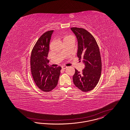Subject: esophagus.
I'll return each mask as SVG.
<instances>
[{"label":"esophagus","mask_w":130,"mask_h":130,"mask_svg":"<svg viewBox=\"0 0 130 130\" xmlns=\"http://www.w3.org/2000/svg\"><path fill=\"white\" fill-rule=\"evenodd\" d=\"M61 68H62V69L63 70H65V69H66L67 68V66H62L61 67Z\"/></svg>","instance_id":"obj_1"}]
</instances>
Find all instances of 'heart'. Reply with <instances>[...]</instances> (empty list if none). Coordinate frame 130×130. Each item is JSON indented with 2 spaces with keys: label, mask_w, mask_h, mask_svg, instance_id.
I'll use <instances>...</instances> for the list:
<instances>
[{
  "label": "heart",
  "mask_w": 130,
  "mask_h": 130,
  "mask_svg": "<svg viewBox=\"0 0 130 130\" xmlns=\"http://www.w3.org/2000/svg\"><path fill=\"white\" fill-rule=\"evenodd\" d=\"M61 39L63 41V42H66L69 40H73L74 41V37L72 35H64L63 36H62Z\"/></svg>",
  "instance_id": "b5f03b06"
}]
</instances>
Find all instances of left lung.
I'll list each match as a JSON object with an SVG mask.
<instances>
[{
  "instance_id": "8db88e82",
  "label": "left lung",
  "mask_w": 130,
  "mask_h": 130,
  "mask_svg": "<svg viewBox=\"0 0 130 130\" xmlns=\"http://www.w3.org/2000/svg\"><path fill=\"white\" fill-rule=\"evenodd\" d=\"M77 40V56L85 67L81 72L75 69L74 84L83 92L91 91L98 84L101 74L102 62L98 43L91 34L82 28H70Z\"/></svg>"
}]
</instances>
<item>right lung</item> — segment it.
Returning a JSON list of instances; mask_svg holds the SVG:
<instances>
[{"instance_id": "right-lung-1", "label": "right lung", "mask_w": 130, "mask_h": 130, "mask_svg": "<svg viewBox=\"0 0 130 130\" xmlns=\"http://www.w3.org/2000/svg\"><path fill=\"white\" fill-rule=\"evenodd\" d=\"M53 30L44 33L37 40L32 50L31 70L37 86L43 91H52L58 84L61 68L48 65L47 59L49 44Z\"/></svg>"}]
</instances>
